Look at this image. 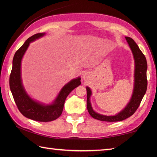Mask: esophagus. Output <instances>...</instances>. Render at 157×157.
Returning <instances> with one entry per match:
<instances>
[{
	"label": "esophagus",
	"instance_id": "1",
	"mask_svg": "<svg viewBox=\"0 0 157 157\" xmlns=\"http://www.w3.org/2000/svg\"><path fill=\"white\" fill-rule=\"evenodd\" d=\"M88 73H84V75H83V78H84V79L86 80V79H88Z\"/></svg>",
	"mask_w": 157,
	"mask_h": 157
}]
</instances>
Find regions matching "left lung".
I'll use <instances>...</instances> for the list:
<instances>
[{
	"instance_id": "8db88e82",
	"label": "left lung",
	"mask_w": 157,
	"mask_h": 157,
	"mask_svg": "<svg viewBox=\"0 0 157 157\" xmlns=\"http://www.w3.org/2000/svg\"><path fill=\"white\" fill-rule=\"evenodd\" d=\"M125 39L132 50L135 63L134 84L132 98L125 107L115 115L106 116L101 115L95 112L92 107L90 99L92 95V91L90 88L87 86L86 91H87V109L88 113L93 118L100 121L115 122L123 121L129 117L138 108L147 89V78H146L147 62L145 56L134 40L129 37H125Z\"/></svg>"
}]
</instances>
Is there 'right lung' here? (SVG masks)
I'll return each mask as SVG.
<instances>
[{"label":"right lung","mask_w":157,"mask_h":157,"mask_svg":"<svg viewBox=\"0 0 157 157\" xmlns=\"http://www.w3.org/2000/svg\"><path fill=\"white\" fill-rule=\"evenodd\" d=\"M45 33L33 35L16 51L13 59V67L9 78V86L19 111L25 117L34 121L48 122L61 116L66 98L73 89L81 84L80 77L71 79L65 84L51 104L46 105L36 101L29 96L23 87L21 79V60L29 44L42 37Z\"/></svg>","instance_id":"right-lung-1"}]
</instances>
